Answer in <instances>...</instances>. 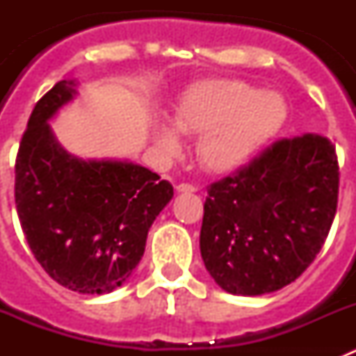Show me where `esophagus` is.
<instances>
[{"instance_id":"obj_1","label":"esophagus","mask_w":356,"mask_h":356,"mask_svg":"<svg viewBox=\"0 0 356 356\" xmlns=\"http://www.w3.org/2000/svg\"><path fill=\"white\" fill-rule=\"evenodd\" d=\"M176 191H178V193H196L197 188L194 187V185H191V184H180L178 185V187H176Z\"/></svg>"}]
</instances>
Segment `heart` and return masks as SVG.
<instances>
[{
  "label": "heart",
  "mask_w": 356,
  "mask_h": 356,
  "mask_svg": "<svg viewBox=\"0 0 356 356\" xmlns=\"http://www.w3.org/2000/svg\"><path fill=\"white\" fill-rule=\"evenodd\" d=\"M284 97L242 80H210L188 90L172 112V127L200 135L197 159L209 171L241 168L282 128ZM155 144L163 155L180 153V135L168 124L156 128Z\"/></svg>",
  "instance_id": "obj_1"
}]
</instances>
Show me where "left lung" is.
Here are the masks:
<instances>
[{
    "instance_id": "8db88e82",
    "label": "left lung",
    "mask_w": 356,
    "mask_h": 356,
    "mask_svg": "<svg viewBox=\"0 0 356 356\" xmlns=\"http://www.w3.org/2000/svg\"><path fill=\"white\" fill-rule=\"evenodd\" d=\"M337 196V155L326 137L278 140L209 187L200 234L207 271L235 296L284 289L325 244Z\"/></svg>"
}]
</instances>
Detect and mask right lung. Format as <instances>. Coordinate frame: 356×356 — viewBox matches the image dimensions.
Listing matches in <instances>:
<instances>
[{
	"label": "right lung",
	"instance_id": "add662e5",
	"mask_svg": "<svg viewBox=\"0 0 356 356\" xmlns=\"http://www.w3.org/2000/svg\"><path fill=\"white\" fill-rule=\"evenodd\" d=\"M76 94L62 80L37 102L15 159V207L44 271L80 294H108L143 259L172 185L139 163L65 151L49 121Z\"/></svg>",
	"mask_w": 356,
	"mask_h": 356
}]
</instances>
